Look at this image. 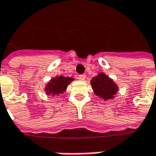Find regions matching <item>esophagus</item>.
<instances>
[{
  "mask_svg": "<svg viewBox=\"0 0 156 156\" xmlns=\"http://www.w3.org/2000/svg\"><path fill=\"white\" fill-rule=\"evenodd\" d=\"M78 77H79V79H80V80H82V81L86 79V75H85V74H79V76H78Z\"/></svg>",
  "mask_w": 156,
  "mask_h": 156,
  "instance_id": "obj_1",
  "label": "esophagus"
}]
</instances>
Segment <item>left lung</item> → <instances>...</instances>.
Returning <instances> with one entry per match:
<instances>
[{
	"label": "left lung",
	"instance_id": "8db88e82",
	"mask_svg": "<svg viewBox=\"0 0 156 156\" xmlns=\"http://www.w3.org/2000/svg\"><path fill=\"white\" fill-rule=\"evenodd\" d=\"M91 86L95 94L105 100L114 98V95L118 92L119 89L116 83L103 73L91 80Z\"/></svg>",
	"mask_w": 156,
	"mask_h": 156
}]
</instances>
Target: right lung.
Wrapping results in <instances>:
<instances>
[{
	"label": "right lung",
	"instance_id": "1",
	"mask_svg": "<svg viewBox=\"0 0 156 156\" xmlns=\"http://www.w3.org/2000/svg\"><path fill=\"white\" fill-rule=\"evenodd\" d=\"M73 80L74 79L71 77H64V76H58V77H55L51 79V82L45 87L46 94L52 95V96H58L66 90L67 85Z\"/></svg>",
	"mask_w": 156,
	"mask_h": 156
}]
</instances>
